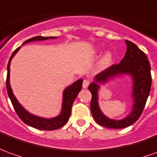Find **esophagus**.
<instances>
[{
    "instance_id": "34e87169",
    "label": "esophagus",
    "mask_w": 157,
    "mask_h": 157,
    "mask_svg": "<svg viewBox=\"0 0 157 157\" xmlns=\"http://www.w3.org/2000/svg\"><path fill=\"white\" fill-rule=\"evenodd\" d=\"M89 85V81H87V80H84L83 81V83H82V87L83 88H86L87 86Z\"/></svg>"
}]
</instances>
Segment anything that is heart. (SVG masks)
<instances>
[{"instance_id": "1", "label": "heart", "mask_w": 157, "mask_h": 157, "mask_svg": "<svg viewBox=\"0 0 157 157\" xmlns=\"http://www.w3.org/2000/svg\"><path fill=\"white\" fill-rule=\"evenodd\" d=\"M100 48H97L96 49V52H98V50H99ZM112 60V53L110 52H106L103 55V57H102V59H101V64H103V65H107L108 63L110 62Z\"/></svg>"}]
</instances>
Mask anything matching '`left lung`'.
<instances>
[{
  "label": "left lung",
  "instance_id": "obj_1",
  "mask_svg": "<svg viewBox=\"0 0 157 157\" xmlns=\"http://www.w3.org/2000/svg\"><path fill=\"white\" fill-rule=\"evenodd\" d=\"M127 52L118 64H114L95 75L88 90L92 94L91 112L98 124L105 128L120 129L128 128L138 120L143 112L151 86V64L145 53L134 43L125 40ZM128 75L132 80L133 107L131 112L121 120L110 119L101 112L98 105V92L100 85H105L113 78Z\"/></svg>",
  "mask_w": 157,
  "mask_h": 157
}]
</instances>
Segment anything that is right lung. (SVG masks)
I'll list each match as a JSON object with an SVG mask.
<instances>
[{"label": "right lung", "mask_w": 157, "mask_h": 157, "mask_svg": "<svg viewBox=\"0 0 157 157\" xmlns=\"http://www.w3.org/2000/svg\"><path fill=\"white\" fill-rule=\"evenodd\" d=\"M56 36L50 37H43V36H35L30 38L29 40H25L23 45L33 42V41H40V40H46L48 39H56ZM20 48H17L13 53L12 54L10 58L9 62L7 64V76H6V90L7 94L9 96L11 102L13 105L14 109L17 114L18 117L21 119L25 124L29 125L30 127L40 129V130H47V131H51V130H55L59 129L61 127H63L69 120L71 114V107L73 105V102L75 101L76 96L78 95L79 92L81 91L82 87V79H79L76 82L72 83L71 85L68 86L63 92V101H62V108L61 111L59 116L52 118H44V117H38L36 115H33L29 113L28 110L23 107L21 104L18 102L15 95L13 93V90L10 85V64L11 61L13 59L15 54L18 52Z\"/></svg>", "instance_id": "right-lung-1"}]
</instances>
